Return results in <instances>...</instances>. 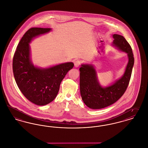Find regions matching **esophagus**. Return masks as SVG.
I'll use <instances>...</instances> for the list:
<instances>
[{"label": "esophagus", "mask_w": 148, "mask_h": 148, "mask_svg": "<svg viewBox=\"0 0 148 148\" xmlns=\"http://www.w3.org/2000/svg\"><path fill=\"white\" fill-rule=\"evenodd\" d=\"M82 62L81 60H76L74 62V64H75V67H78L82 64Z\"/></svg>", "instance_id": "34e87169"}]
</instances>
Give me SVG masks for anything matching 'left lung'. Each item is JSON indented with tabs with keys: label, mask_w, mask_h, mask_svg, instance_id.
Instances as JSON below:
<instances>
[{
	"label": "left lung",
	"mask_w": 148,
	"mask_h": 148,
	"mask_svg": "<svg viewBox=\"0 0 148 148\" xmlns=\"http://www.w3.org/2000/svg\"><path fill=\"white\" fill-rule=\"evenodd\" d=\"M113 38V45L126 52L129 57L122 77L113 85L103 88L97 81L96 71L92 65L82 64L79 68L80 93L84 102L91 109H102L114 103L124 95L130 82L134 63L132 48L123 36L115 34Z\"/></svg>",
	"instance_id": "1"
}]
</instances>
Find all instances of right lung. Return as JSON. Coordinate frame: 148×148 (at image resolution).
I'll use <instances>...</instances> for the list:
<instances>
[{"label": "right lung", "instance_id": "1", "mask_svg": "<svg viewBox=\"0 0 148 148\" xmlns=\"http://www.w3.org/2000/svg\"><path fill=\"white\" fill-rule=\"evenodd\" d=\"M50 31L51 28L37 27L28 29L19 42L13 60V70L18 87L28 100L40 106L55 99L61 81L74 66L72 62L64 63L40 69L32 64L29 42L33 38Z\"/></svg>", "mask_w": 148, "mask_h": 148}]
</instances>
